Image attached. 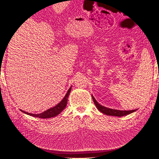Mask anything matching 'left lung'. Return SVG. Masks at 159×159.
<instances>
[{
    "label": "left lung",
    "mask_w": 159,
    "mask_h": 159,
    "mask_svg": "<svg viewBox=\"0 0 159 159\" xmlns=\"http://www.w3.org/2000/svg\"><path fill=\"white\" fill-rule=\"evenodd\" d=\"M91 96H92V99L93 100L96 107L98 108V109L99 111L107 115H111V116H116V117H123V116H125V115L131 114L134 111H136L137 110V109H134V110H129V111H125V110L123 111V110H117V109L107 108L106 107L103 106L102 105H100L97 101L95 100V99L94 98V97L92 95H91Z\"/></svg>",
    "instance_id": "left-lung-1"
}]
</instances>
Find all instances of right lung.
I'll return each mask as SVG.
<instances>
[{"instance_id": "1", "label": "right lung", "mask_w": 159, "mask_h": 159, "mask_svg": "<svg viewBox=\"0 0 159 159\" xmlns=\"http://www.w3.org/2000/svg\"><path fill=\"white\" fill-rule=\"evenodd\" d=\"M71 86L68 90V91H67L65 97L58 104H57L54 107H52V108L47 109L46 111H45L42 112L41 113L34 114V113H30L28 112L24 111H22L21 109H20V111L23 113H25L28 115H30V116L34 117H38V118H42V119H48V118L56 117L57 115H59L62 111H63L66 108V105H67V102H68V96H69L70 93L71 91Z\"/></svg>"}]
</instances>
